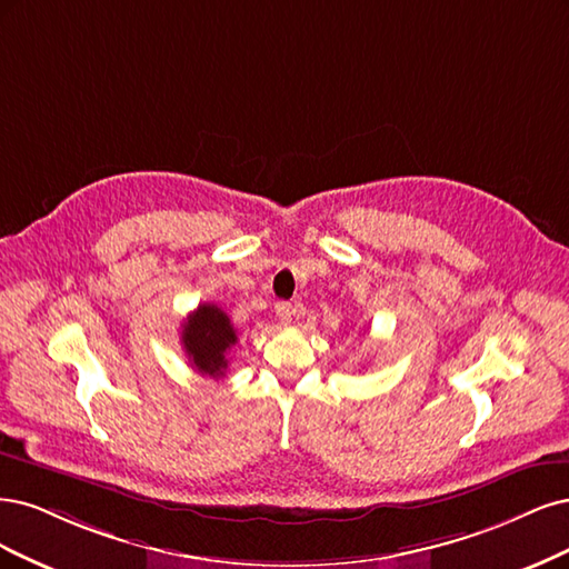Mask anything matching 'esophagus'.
<instances>
[{
	"mask_svg": "<svg viewBox=\"0 0 569 569\" xmlns=\"http://www.w3.org/2000/svg\"><path fill=\"white\" fill-rule=\"evenodd\" d=\"M277 317L283 326H288L292 321V307L290 302H277Z\"/></svg>",
	"mask_w": 569,
	"mask_h": 569,
	"instance_id": "esophagus-1",
	"label": "esophagus"
}]
</instances>
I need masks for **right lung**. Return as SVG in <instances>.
Masks as SVG:
<instances>
[{
	"label": "right lung",
	"instance_id": "add662e5",
	"mask_svg": "<svg viewBox=\"0 0 569 569\" xmlns=\"http://www.w3.org/2000/svg\"><path fill=\"white\" fill-rule=\"evenodd\" d=\"M238 342L231 319L212 302L198 305L181 326V345L193 369L203 376L219 378L227 373L231 347Z\"/></svg>",
	"mask_w": 569,
	"mask_h": 569
}]
</instances>
